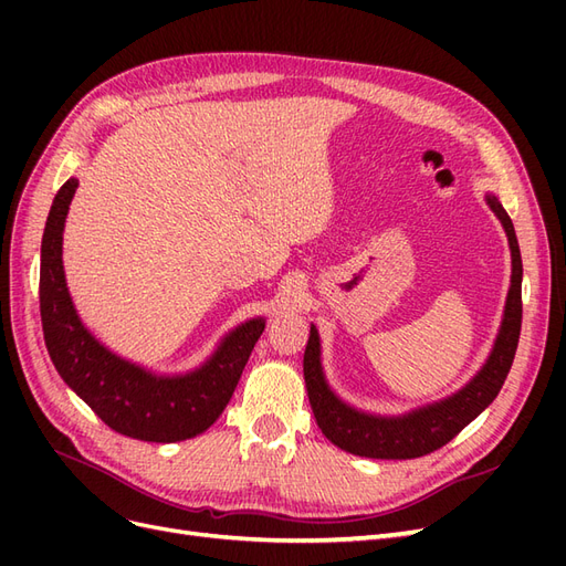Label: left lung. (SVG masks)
<instances>
[{"label": "left lung", "instance_id": "obj_1", "mask_svg": "<svg viewBox=\"0 0 566 566\" xmlns=\"http://www.w3.org/2000/svg\"><path fill=\"white\" fill-rule=\"evenodd\" d=\"M491 210L503 221L510 250H512V285L505 304V318L501 325L499 339L489 356L486 366L479 370L476 378L451 399L413 410L403 418H375L358 413V410L342 403L323 380L321 370V347L318 333L312 325L310 342L304 349V380L310 391V403L316 416L321 432L328 437L335 447L364 458L406 460L432 453L468 427L482 410L499 397V391L507 378L512 358L517 352L522 331V256L515 227L503 210V205L489 198Z\"/></svg>", "mask_w": 566, "mask_h": 566}]
</instances>
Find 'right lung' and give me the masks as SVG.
<instances>
[{
    "label": "right lung",
    "instance_id": "right-lung-1",
    "mask_svg": "<svg viewBox=\"0 0 566 566\" xmlns=\"http://www.w3.org/2000/svg\"><path fill=\"white\" fill-rule=\"evenodd\" d=\"M77 179H67L51 205L40 264V314L46 352L65 385L111 430L142 441L191 439L221 416L241 380L243 368L264 331V321H248L233 331L208 364L184 378H156L111 354L84 331L63 276V221Z\"/></svg>",
    "mask_w": 566,
    "mask_h": 566
}]
</instances>
